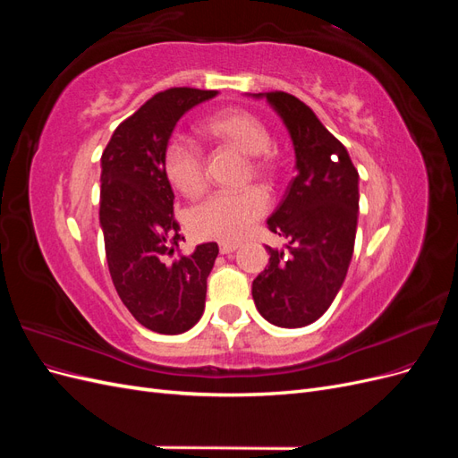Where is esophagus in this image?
I'll return each mask as SVG.
<instances>
[{"label": "esophagus", "mask_w": 458, "mask_h": 458, "mask_svg": "<svg viewBox=\"0 0 458 458\" xmlns=\"http://www.w3.org/2000/svg\"><path fill=\"white\" fill-rule=\"evenodd\" d=\"M241 244L239 242H231V241H221L219 242V250H221V254H231V252H234L237 250Z\"/></svg>", "instance_id": "esophagus-1"}]
</instances>
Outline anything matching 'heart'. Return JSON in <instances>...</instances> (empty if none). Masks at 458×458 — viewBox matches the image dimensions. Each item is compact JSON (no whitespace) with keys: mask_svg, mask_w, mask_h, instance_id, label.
Masks as SVG:
<instances>
[{"mask_svg":"<svg viewBox=\"0 0 458 458\" xmlns=\"http://www.w3.org/2000/svg\"><path fill=\"white\" fill-rule=\"evenodd\" d=\"M204 130L239 147L254 157L252 172L269 174V152L273 140L266 123L244 108H225L204 122ZM164 168L170 182L185 195H199L204 187V160L199 145L185 135H174L165 145ZM267 210L266 192L248 187L239 191H217L192 208L191 224L199 234L216 239H239L258 217Z\"/></svg>","mask_w":458,"mask_h":458,"instance_id":"obj_1","label":"heart"}]
</instances>
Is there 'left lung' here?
<instances>
[{"label": "left lung", "mask_w": 458, "mask_h": 458, "mask_svg": "<svg viewBox=\"0 0 458 458\" xmlns=\"http://www.w3.org/2000/svg\"><path fill=\"white\" fill-rule=\"evenodd\" d=\"M283 120L294 147L296 175L267 227L286 250L266 246L269 263L252 283L259 315L275 327L315 323L344 284L353 256L359 174L345 147L298 97L252 93Z\"/></svg>", "instance_id": "1"}]
</instances>
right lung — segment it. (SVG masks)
Listing matches in <instances>:
<instances>
[{
  "label": "right lung",
  "mask_w": 458,
  "mask_h": 458,
  "mask_svg": "<svg viewBox=\"0 0 458 458\" xmlns=\"http://www.w3.org/2000/svg\"><path fill=\"white\" fill-rule=\"evenodd\" d=\"M217 91L172 88L123 120L101 157L99 224L108 271L123 306L152 332L182 335L204 313L206 279L219 248L179 250L174 191L164 152L187 110Z\"/></svg>",
  "instance_id": "obj_1"
}]
</instances>
